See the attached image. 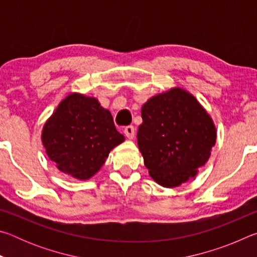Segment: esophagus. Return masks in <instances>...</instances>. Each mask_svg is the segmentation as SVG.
<instances>
[{
  "instance_id": "1",
  "label": "esophagus",
  "mask_w": 257,
  "mask_h": 257,
  "mask_svg": "<svg viewBox=\"0 0 257 257\" xmlns=\"http://www.w3.org/2000/svg\"><path fill=\"white\" fill-rule=\"evenodd\" d=\"M135 134H136V130H135L133 125H128V127L124 128V135L128 139H133L135 137Z\"/></svg>"
}]
</instances>
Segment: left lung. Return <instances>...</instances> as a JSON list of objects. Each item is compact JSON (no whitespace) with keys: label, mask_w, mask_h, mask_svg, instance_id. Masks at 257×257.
Returning <instances> with one entry per match:
<instances>
[{"label":"left lung","mask_w":257,"mask_h":257,"mask_svg":"<svg viewBox=\"0 0 257 257\" xmlns=\"http://www.w3.org/2000/svg\"><path fill=\"white\" fill-rule=\"evenodd\" d=\"M137 144L152 179L175 188L196 177L216 143L211 115L181 87L152 96L142 106Z\"/></svg>","instance_id":"1"}]
</instances>
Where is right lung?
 Segmentation results:
<instances>
[{"mask_svg": "<svg viewBox=\"0 0 257 257\" xmlns=\"http://www.w3.org/2000/svg\"><path fill=\"white\" fill-rule=\"evenodd\" d=\"M47 156L61 172L88 180L101 170L110 152L124 142L111 112L96 97L73 92L59 103L42 129Z\"/></svg>", "mask_w": 257, "mask_h": 257, "instance_id": "right-lung-1", "label": "right lung"}]
</instances>
